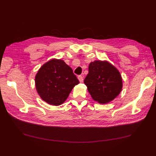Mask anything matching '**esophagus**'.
Here are the masks:
<instances>
[{"instance_id": "obj_1", "label": "esophagus", "mask_w": 156, "mask_h": 156, "mask_svg": "<svg viewBox=\"0 0 156 156\" xmlns=\"http://www.w3.org/2000/svg\"><path fill=\"white\" fill-rule=\"evenodd\" d=\"M78 79L79 80L80 83H82V82H83V76H78Z\"/></svg>"}]
</instances>
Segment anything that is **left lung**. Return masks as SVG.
<instances>
[{
	"instance_id": "8db88e82",
	"label": "left lung",
	"mask_w": 156,
	"mask_h": 156,
	"mask_svg": "<svg viewBox=\"0 0 156 156\" xmlns=\"http://www.w3.org/2000/svg\"><path fill=\"white\" fill-rule=\"evenodd\" d=\"M84 83L92 98L103 105L115 99L123 86L119 71L107 60H94L89 64Z\"/></svg>"
}]
</instances>
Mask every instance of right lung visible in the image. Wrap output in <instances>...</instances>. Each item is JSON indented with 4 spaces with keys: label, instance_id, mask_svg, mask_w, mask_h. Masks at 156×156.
<instances>
[{
    "label": "right lung",
    "instance_id": "obj_1",
    "mask_svg": "<svg viewBox=\"0 0 156 156\" xmlns=\"http://www.w3.org/2000/svg\"><path fill=\"white\" fill-rule=\"evenodd\" d=\"M71 67L63 60L53 58L44 63L35 76L37 94L46 103H64L74 86L79 83Z\"/></svg>",
    "mask_w": 156,
    "mask_h": 156
}]
</instances>
